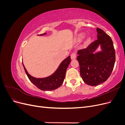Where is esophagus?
<instances>
[{"instance_id":"1","label":"esophagus","mask_w":125,"mask_h":125,"mask_svg":"<svg viewBox=\"0 0 125 125\" xmlns=\"http://www.w3.org/2000/svg\"><path fill=\"white\" fill-rule=\"evenodd\" d=\"M76 58V54L75 53H73L71 55V58L72 59H74Z\"/></svg>"}]
</instances>
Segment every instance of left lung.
Masks as SVG:
<instances>
[{"instance_id":"obj_1","label":"left lung","mask_w":125,"mask_h":125,"mask_svg":"<svg viewBox=\"0 0 125 125\" xmlns=\"http://www.w3.org/2000/svg\"><path fill=\"white\" fill-rule=\"evenodd\" d=\"M96 31L97 39L77 52L81 77L85 83L91 86L106 81L115 62V51L111 37L101 29L97 28ZM99 46L101 51L95 52Z\"/></svg>"}]
</instances>
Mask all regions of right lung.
Wrapping results in <instances>:
<instances>
[{
    "label": "right lung",
    "mask_w": 125,
    "mask_h": 125,
    "mask_svg": "<svg viewBox=\"0 0 125 125\" xmlns=\"http://www.w3.org/2000/svg\"><path fill=\"white\" fill-rule=\"evenodd\" d=\"M46 33L38 35L42 36L46 35ZM71 62L70 56H68L60 63L58 68L54 73L47 77L43 78H36L30 75L23 64L25 73L29 80L33 84H34L37 88L43 91H52L58 88L62 85L65 78L66 71L68 67Z\"/></svg>",
    "instance_id": "obj_1"
}]
</instances>
